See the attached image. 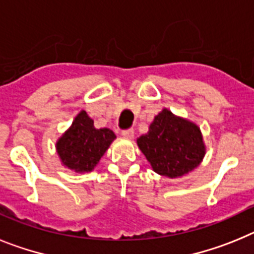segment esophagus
<instances>
[{
    "label": "esophagus",
    "mask_w": 254,
    "mask_h": 254,
    "mask_svg": "<svg viewBox=\"0 0 254 254\" xmlns=\"http://www.w3.org/2000/svg\"><path fill=\"white\" fill-rule=\"evenodd\" d=\"M121 135L124 138H127V139H131L134 136V130L133 129H124L121 131Z\"/></svg>",
    "instance_id": "1"
}]
</instances>
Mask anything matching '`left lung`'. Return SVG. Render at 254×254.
I'll list each match as a JSON object with an SVG mask.
<instances>
[{"instance_id":"1","label":"left lung","mask_w":254,"mask_h":254,"mask_svg":"<svg viewBox=\"0 0 254 254\" xmlns=\"http://www.w3.org/2000/svg\"><path fill=\"white\" fill-rule=\"evenodd\" d=\"M136 142L154 171L169 178L190 173L204 156L199 127L169 110H162Z\"/></svg>"}]
</instances>
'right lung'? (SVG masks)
Listing matches in <instances>:
<instances>
[{"instance_id": "obj_1", "label": "right lung", "mask_w": 254, "mask_h": 254, "mask_svg": "<svg viewBox=\"0 0 254 254\" xmlns=\"http://www.w3.org/2000/svg\"><path fill=\"white\" fill-rule=\"evenodd\" d=\"M115 138L114 131L107 127L96 129L93 120L81 111L57 142V153L65 166L76 173H88L98 164Z\"/></svg>"}]
</instances>
